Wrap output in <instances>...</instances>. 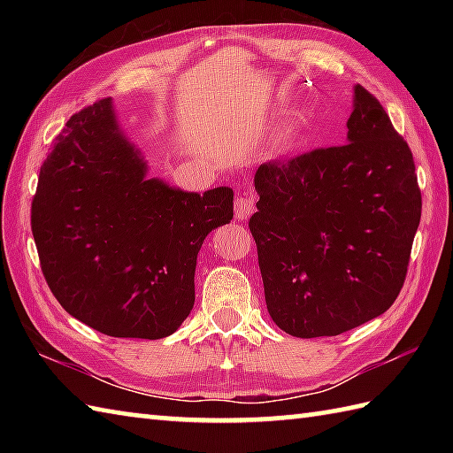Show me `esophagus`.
<instances>
[{
	"instance_id": "obj_1",
	"label": "esophagus",
	"mask_w": 453,
	"mask_h": 453,
	"mask_svg": "<svg viewBox=\"0 0 453 453\" xmlns=\"http://www.w3.org/2000/svg\"><path fill=\"white\" fill-rule=\"evenodd\" d=\"M255 211V198L251 196H237L235 198V218L239 221L247 219Z\"/></svg>"
}]
</instances>
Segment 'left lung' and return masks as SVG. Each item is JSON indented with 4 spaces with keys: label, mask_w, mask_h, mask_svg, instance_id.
I'll return each mask as SVG.
<instances>
[{
    "label": "left lung",
    "mask_w": 453,
    "mask_h": 453,
    "mask_svg": "<svg viewBox=\"0 0 453 453\" xmlns=\"http://www.w3.org/2000/svg\"><path fill=\"white\" fill-rule=\"evenodd\" d=\"M344 146L255 173L266 310L297 339L334 336L386 313L405 282L420 221L412 153L378 99L354 85Z\"/></svg>",
    "instance_id": "left-lung-1"
}]
</instances>
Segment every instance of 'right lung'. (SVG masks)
Listing matches in <instances>:
<instances>
[{"label": "right lung", "instance_id": "1", "mask_svg": "<svg viewBox=\"0 0 453 453\" xmlns=\"http://www.w3.org/2000/svg\"><path fill=\"white\" fill-rule=\"evenodd\" d=\"M148 173L112 99H103L67 120L33 200V237L56 300L119 339L179 329L195 305L200 247L234 218L229 187L200 195Z\"/></svg>", "mask_w": 453, "mask_h": 453}]
</instances>
